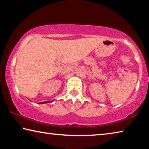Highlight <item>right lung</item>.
Instances as JSON below:
<instances>
[{"label":"right lung","instance_id":"1","mask_svg":"<svg viewBox=\"0 0 149 149\" xmlns=\"http://www.w3.org/2000/svg\"><path fill=\"white\" fill-rule=\"evenodd\" d=\"M54 101V100H52V101H49V102H39V104H45V103H49V102H52Z\"/></svg>","mask_w":149,"mask_h":149}]
</instances>
